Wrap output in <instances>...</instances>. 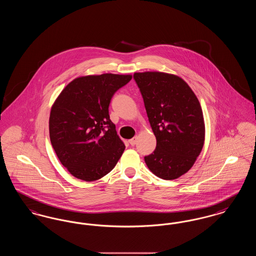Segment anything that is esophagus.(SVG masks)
Wrapping results in <instances>:
<instances>
[{
  "mask_svg": "<svg viewBox=\"0 0 256 256\" xmlns=\"http://www.w3.org/2000/svg\"><path fill=\"white\" fill-rule=\"evenodd\" d=\"M128 142H130V144L132 146H135V145H136V143H137V137L135 136V137H134L132 139H130Z\"/></svg>",
  "mask_w": 256,
  "mask_h": 256,
  "instance_id": "34e87169",
  "label": "esophagus"
}]
</instances>
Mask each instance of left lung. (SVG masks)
Listing matches in <instances>:
<instances>
[{"mask_svg": "<svg viewBox=\"0 0 256 256\" xmlns=\"http://www.w3.org/2000/svg\"><path fill=\"white\" fill-rule=\"evenodd\" d=\"M156 148L145 158L156 176L172 180L187 172L200 156L206 128L195 93L182 78L161 72L135 73Z\"/></svg>", "mask_w": 256, "mask_h": 256, "instance_id": "8db88e82", "label": "left lung"}]
</instances>
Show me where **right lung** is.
<instances>
[{
  "instance_id": "add662e5",
  "label": "right lung",
  "mask_w": 256,
  "mask_h": 256,
  "mask_svg": "<svg viewBox=\"0 0 256 256\" xmlns=\"http://www.w3.org/2000/svg\"><path fill=\"white\" fill-rule=\"evenodd\" d=\"M130 74H102L74 78L50 114V139L61 164L74 178L94 182L108 174L124 150L108 113L117 90Z\"/></svg>"
}]
</instances>
